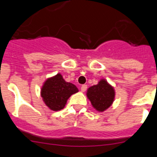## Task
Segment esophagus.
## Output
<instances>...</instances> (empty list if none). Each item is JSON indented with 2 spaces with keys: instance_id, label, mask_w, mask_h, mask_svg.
I'll list each match as a JSON object with an SVG mask.
<instances>
[{
  "instance_id": "1",
  "label": "esophagus",
  "mask_w": 157,
  "mask_h": 157,
  "mask_svg": "<svg viewBox=\"0 0 157 157\" xmlns=\"http://www.w3.org/2000/svg\"><path fill=\"white\" fill-rule=\"evenodd\" d=\"M87 90V85H82L81 86V90L82 92H85Z\"/></svg>"
}]
</instances>
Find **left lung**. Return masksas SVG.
Returning <instances> with one entry per match:
<instances>
[{
    "mask_svg": "<svg viewBox=\"0 0 157 157\" xmlns=\"http://www.w3.org/2000/svg\"><path fill=\"white\" fill-rule=\"evenodd\" d=\"M87 97L91 101L94 109L100 112L106 110L113 102L115 97L114 90L105 80H101L98 85L90 87Z\"/></svg>",
    "mask_w": 157,
    "mask_h": 157,
    "instance_id": "1",
    "label": "left lung"
}]
</instances>
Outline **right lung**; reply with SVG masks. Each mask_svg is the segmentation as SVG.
Returning a JSON list of instances; mask_svg holds the SVG:
<instances>
[{
  "mask_svg": "<svg viewBox=\"0 0 157 157\" xmlns=\"http://www.w3.org/2000/svg\"><path fill=\"white\" fill-rule=\"evenodd\" d=\"M78 91L74 84L65 82L61 75L57 74L46 80L41 89V97L49 109L59 111L64 108L71 95Z\"/></svg>",
  "mask_w": 157,
  "mask_h": 157,
  "instance_id": "1",
  "label": "right lung"
}]
</instances>
